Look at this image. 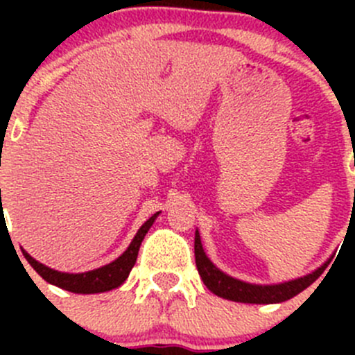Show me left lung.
I'll return each instance as SVG.
<instances>
[{"label":"left lung","instance_id":"1","mask_svg":"<svg viewBox=\"0 0 355 355\" xmlns=\"http://www.w3.org/2000/svg\"><path fill=\"white\" fill-rule=\"evenodd\" d=\"M194 252H196V266L202 278L204 285L218 297H223V299L235 300V302H244V304H278L285 302V300L292 299L297 293H300L302 290H306L311 284L318 280L321 277V273L324 271V268L328 266V263H324L323 266L318 268L313 273L306 275L302 278H297V280L285 282V284H277V285H254L247 284V282L237 280V278L228 277L227 273L218 270L213 263L209 261V257L204 252L202 244H200V235L199 232H196V241H194Z\"/></svg>","mask_w":355,"mask_h":355}]
</instances>
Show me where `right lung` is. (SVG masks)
Here are the masks:
<instances>
[{
  "instance_id": "obj_1",
  "label": "right lung",
  "mask_w": 355,
  "mask_h": 355,
  "mask_svg": "<svg viewBox=\"0 0 355 355\" xmlns=\"http://www.w3.org/2000/svg\"><path fill=\"white\" fill-rule=\"evenodd\" d=\"M157 214H153L141 228L135 234L134 241L130 242V245L127 247L123 254H121L118 259H114L113 263L106 264V266L98 268V270L85 271V273H62V271L51 270V268L44 266L39 261H35L31 254H27L22 250L25 259L28 261L32 268L44 278L48 284L56 285V287L68 290V292L73 293H99V292H108L120 287L125 280L128 278V273L134 268L135 261H137L139 247H141L142 241H144L146 234L151 228V225L155 223Z\"/></svg>"
}]
</instances>
